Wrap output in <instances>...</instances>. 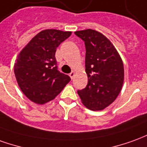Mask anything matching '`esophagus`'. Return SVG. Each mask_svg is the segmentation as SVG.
<instances>
[{"label":"esophagus","instance_id":"34e87169","mask_svg":"<svg viewBox=\"0 0 147 147\" xmlns=\"http://www.w3.org/2000/svg\"><path fill=\"white\" fill-rule=\"evenodd\" d=\"M75 74H76V73H75V71H71V72L69 74V76H70L71 79V80H72V79L74 78V76H75Z\"/></svg>","mask_w":147,"mask_h":147}]
</instances>
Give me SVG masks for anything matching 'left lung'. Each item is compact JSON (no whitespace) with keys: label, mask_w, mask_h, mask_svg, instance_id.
Wrapping results in <instances>:
<instances>
[{"label":"left lung","mask_w":147,"mask_h":147,"mask_svg":"<svg viewBox=\"0 0 147 147\" xmlns=\"http://www.w3.org/2000/svg\"><path fill=\"white\" fill-rule=\"evenodd\" d=\"M86 48V88L78 90L81 101L92 111H101L111 104L122 90L124 80L123 60L104 35L93 29L76 31Z\"/></svg>","instance_id":"left-lung-1"}]
</instances>
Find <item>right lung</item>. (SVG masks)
I'll return each mask as SVG.
<instances>
[{"instance_id":"1","label":"right lung","mask_w":147,"mask_h":147,"mask_svg":"<svg viewBox=\"0 0 147 147\" xmlns=\"http://www.w3.org/2000/svg\"><path fill=\"white\" fill-rule=\"evenodd\" d=\"M71 32L56 29L41 31L19 53L14 65L17 84L24 95L37 104L56 98L71 78L57 68L55 54Z\"/></svg>"}]
</instances>
